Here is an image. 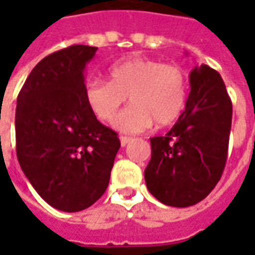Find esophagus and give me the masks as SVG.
I'll return each mask as SVG.
<instances>
[{
	"mask_svg": "<svg viewBox=\"0 0 255 255\" xmlns=\"http://www.w3.org/2000/svg\"><path fill=\"white\" fill-rule=\"evenodd\" d=\"M132 140V138H129V136H120V142H122V146H126L129 142Z\"/></svg>",
	"mask_w": 255,
	"mask_h": 255,
	"instance_id": "esophagus-1",
	"label": "esophagus"
}]
</instances>
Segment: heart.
Returning a JSON list of instances; mask_svg holds the SVG:
<instances>
[{
    "instance_id": "1",
    "label": "heart",
    "mask_w": 255,
    "mask_h": 255,
    "mask_svg": "<svg viewBox=\"0 0 255 255\" xmlns=\"http://www.w3.org/2000/svg\"><path fill=\"white\" fill-rule=\"evenodd\" d=\"M109 82L90 79L84 100L102 122H111L128 100L131 105L116 117L115 127L123 132H140L153 126H171L182 115L187 101V79L182 68L157 60L133 57L113 64Z\"/></svg>"
}]
</instances>
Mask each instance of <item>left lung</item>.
Masks as SVG:
<instances>
[{
	"instance_id": "left-lung-1",
	"label": "left lung",
	"mask_w": 255,
	"mask_h": 255,
	"mask_svg": "<svg viewBox=\"0 0 255 255\" xmlns=\"http://www.w3.org/2000/svg\"><path fill=\"white\" fill-rule=\"evenodd\" d=\"M190 86L171 131L150 138L151 160L144 169L150 194L175 208L201 202L216 187L230 142L232 102L220 73L205 64L194 67Z\"/></svg>"
}]
</instances>
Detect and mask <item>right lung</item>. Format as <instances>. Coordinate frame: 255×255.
Listing matches in <instances>:
<instances>
[{
    "mask_svg": "<svg viewBox=\"0 0 255 255\" xmlns=\"http://www.w3.org/2000/svg\"><path fill=\"white\" fill-rule=\"evenodd\" d=\"M98 47L73 45L41 60L17 97L16 153L31 186L50 206L80 212L97 202L120 149L84 100V71Z\"/></svg>",
    "mask_w": 255,
    "mask_h": 255,
    "instance_id": "1",
    "label": "right lung"
}]
</instances>
